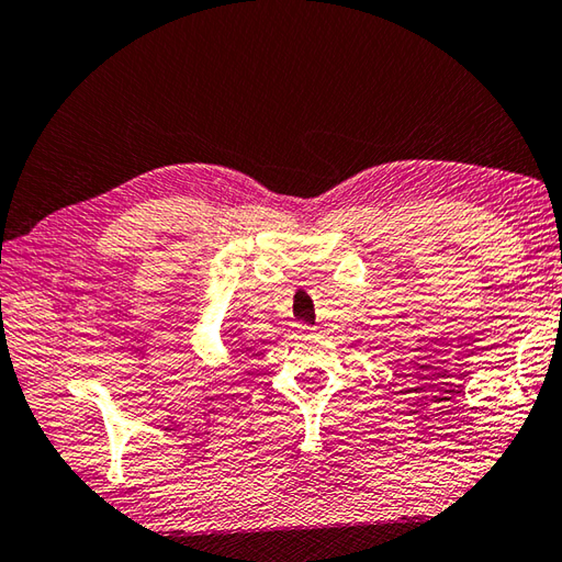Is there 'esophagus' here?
Here are the masks:
<instances>
[{
	"instance_id": "obj_1",
	"label": "esophagus",
	"mask_w": 562,
	"mask_h": 562,
	"mask_svg": "<svg viewBox=\"0 0 562 562\" xmlns=\"http://www.w3.org/2000/svg\"><path fill=\"white\" fill-rule=\"evenodd\" d=\"M296 334H300V336H312V334H314V328H312V326H304V324H300V326H296Z\"/></svg>"
}]
</instances>
